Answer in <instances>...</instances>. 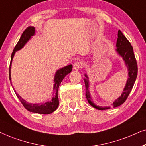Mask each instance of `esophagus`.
<instances>
[{"mask_svg":"<svg viewBox=\"0 0 146 146\" xmlns=\"http://www.w3.org/2000/svg\"><path fill=\"white\" fill-rule=\"evenodd\" d=\"M83 67V63L81 61H77L73 64V69L78 70Z\"/></svg>","mask_w":146,"mask_h":146,"instance_id":"esophagus-1","label":"esophagus"}]
</instances>
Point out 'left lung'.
<instances>
[{
    "label": "left lung",
    "instance_id": "obj_1",
    "mask_svg": "<svg viewBox=\"0 0 146 146\" xmlns=\"http://www.w3.org/2000/svg\"><path fill=\"white\" fill-rule=\"evenodd\" d=\"M117 43H116V51L121 57L123 58V59L125 61V63L126 66H127L128 69V77L127 83H126L125 87L124 88L123 93H122L121 96L117 98L113 104H111V106L113 108H116L121 106L123 104L125 100H127L128 96H129L130 91H131L133 86L135 83V79H136L137 75V61L135 59V55H134L133 47L131 45L129 40H128L123 34L122 33L121 31L119 30L118 31L117 34ZM86 79H84L85 84V96L87 101H88L89 104L93 106V108L96 109H98L99 110H105L110 109V107H104L103 108L102 106H98L95 105L92 101H91L90 93L89 91V80L88 77L87 75H85Z\"/></svg>",
    "mask_w": 146,
    "mask_h": 146
}]
</instances>
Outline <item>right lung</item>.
Returning a JSON list of instances; mask_svg holds the SVG:
<instances>
[{
  "instance_id": "add662e5",
  "label": "right lung",
  "mask_w": 146,
  "mask_h": 146,
  "mask_svg": "<svg viewBox=\"0 0 146 146\" xmlns=\"http://www.w3.org/2000/svg\"><path fill=\"white\" fill-rule=\"evenodd\" d=\"M35 33V30L34 27H29L25 29L24 32L23 33L22 35H21L20 39H19V42H17V45L15 46L14 50H13L12 55H11V63H10L9 66V79L11 80V63H12V60L14 57L15 52L17 50H20L21 48H22L25 44L27 43V42L30 39L31 36H33ZM72 68L73 66L72 65H69L66 66L65 67L61 68L58 70L56 72L55 78H54V87H53V91H55L54 92H55V96L52 98V100L50 102H48L44 103V104H29V103L27 102L26 101H25L21 97L19 96L16 92V91L15 90V92L16 93L17 98H19V100L21 101V104L23 105V106L25 107V108L27 110L29 111L33 112V113H40V114H50L51 113L57 110L58 106H59V99H58V89L60 84H61V81H63L66 75L69 74V73H71L72 71ZM12 84V83H11Z\"/></svg>"
}]
</instances>
